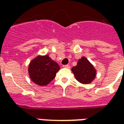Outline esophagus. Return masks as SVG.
<instances>
[{
    "mask_svg": "<svg viewBox=\"0 0 124 124\" xmlns=\"http://www.w3.org/2000/svg\"><path fill=\"white\" fill-rule=\"evenodd\" d=\"M63 67H64V68H70V65L67 64V65H64V66H63Z\"/></svg>",
    "mask_w": 124,
    "mask_h": 124,
    "instance_id": "34e87169",
    "label": "esophagus"
}]
</instances>
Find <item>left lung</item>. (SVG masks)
<instances>
[{"label":"left lung","instance_id":"1","mask_svg":"<svg viewBox=\"0 0 124 124\" xmlns=\"http://www.w3.org/2000/svg\"><path fill=\"white\" fill-rule=\"evenodd\" d=\"M72 71L76 80L84 84H90L96 77V70L85 57L78 60L77 65L72 67Z\"/></svg>","mask_w":124,"mask_h":124}]
</instances>
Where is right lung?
<instances>
[{
  "instance_id": "add662e5",
  "label": "right lung",
  "mask_w": 124,
  "mask_h": 124,
  "mask_svg": "<svg viewBox=\"0 0 124 124\" xmlns=\"http://www.w3.org/2000/svg\"><path fill=\"white\" fill-rule=\"evenodd\" d=\"M59 70V65L48 55L36 57L31 61L28 67L31 80L39 86L48 84Z\"/></svg>"
}]
</instances>
